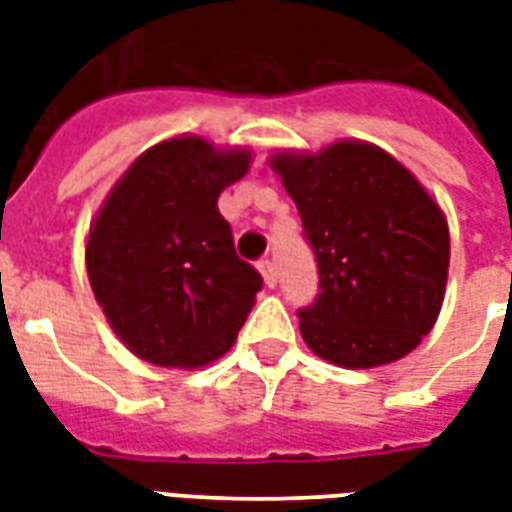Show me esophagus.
Returning <instances> with one entry per match:
<instances>
[{"mask_svg": "<svg viewBox=\"0 0 512 512\" xmlns=\"http://www.w3.org/2000/svg\"><path fill=\"white\" fill-rule=\"evenodd\" d=\"M257 268H260V274H263V279H266L268 288H274V285H277V268H274V263L266 257V260H260V263H257Z\"/></svg>", "mask_w": 512, "mask_h": 512, "instance_id": "34e87169", "label": "esophagus"}]
</instances>
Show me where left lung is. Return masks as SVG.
<instances>
[{
  "label": "left lung",
  "mask_w": 512,
  "mask_h": 512,
  "mask_svg": "<svg viewBox=\"0 0 512 512\" xmlns=\"http://www.w3.org/2000/svg\"><path fill=\"white\" fill-rule=\"evenodd\" d=\"M299 208L321 293L299 312L315 356L367 370L411 354L433 329L450 271V227L395 156L362 139L268 158Z\"/></svg>",
  "instance_id": "obj_1"
}]
</instances>
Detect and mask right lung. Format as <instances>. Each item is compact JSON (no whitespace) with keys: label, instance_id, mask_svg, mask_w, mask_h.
Here are the masks:
<instances>
[{"label":"right lung","instance_id":"right-lung-1","mask_svg":"<svg viewBox=\"0 0 512 512\" xmlns=\"http://www.w3.org/2000/svg\"><path fill=\"white\" fill-rule=\"evenodd\" d=\"M249 164V147L172 136L147 147L95 213L90 288L120 343L150 365H211L255 307L263 277L235 255L216 205Z\"/></svg>","mask_w":512,"mask_h":512}]
</instances>
